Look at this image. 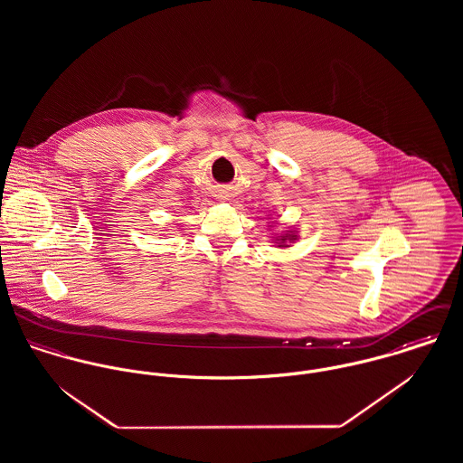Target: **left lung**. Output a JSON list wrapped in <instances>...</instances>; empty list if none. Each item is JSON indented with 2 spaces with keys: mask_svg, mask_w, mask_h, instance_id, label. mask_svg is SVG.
Returning <instances> with one entry per match:
<instances>
[{
  "mask_svg": "<svg viewBox=\"0 0 463 463\" xmlns=\"http://www.w3.org/2000/svg\"><path fill=\"white\" fill-rule=\"evenodd\" d=\"M294 237H296V235H292V237H288V233H287V235H285V237H281V239H279V241H281V242H285V241H287V239H294ZM281 246H283V244H281Z\"/></svg>",
  "mask_w": 463,
  "mask_h": 463,
  "instance_id": "8db88e82",
  "label": "left lung"
}]
</instances>
